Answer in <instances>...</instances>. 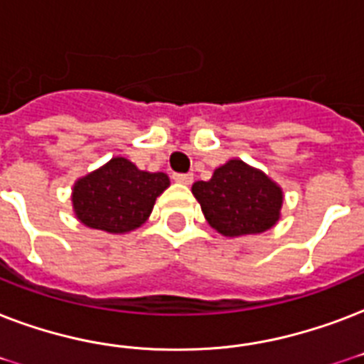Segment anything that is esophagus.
I'll return each mask as SVG.
<instances>
[{
	"mask_svg": "<svg viewBox=\"0 0 364 364\" xmlns=\"http://www.w3.org/2000/svg\"><path fill=\"white\" fill-rule=\"evenodd\" d=\"M173 181L177 183H183V185H191L193 183V176L191 173H173Z\"/></svg>",
	"mask_w": 364,
	"mask_h": 364,
	"instance_id": "obj_1",
	"label": "esophagus"
}]
</instances>
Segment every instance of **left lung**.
Returning a JSON list of instances; mask_svg holds the SVG:
<instances>
[{
	"label": "left lung",
	"mask_w": 364,
	"mask_h": 364,
	"mask_svg": "<svg viewBox=\"0 0 364 364\" xmlns=\"http://www.w3.org/2000/svg\"><path fill=\"white\" fill-rule=\"evenodd\" d=\"M193 194L210 227L228 238L260 234L279 221L282 188L243 160L219 166L210 181L194 183Z\"/></svg>",
	"instance_id": "8db88e82"
}]
</instances>
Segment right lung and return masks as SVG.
Returning <instances> with one entry per match:
<instances>
[{"instance_id": "obj_1", "label": "right lung", "mask_w": 364, "mask_h": 364, "mask_svg": "<svg viewBox=\"0 0 364 364\" xmlns=\"http://www.w3.org/2000/svg\"><path fill=\"white\" fill-rule=\"evenodd\" d=\"M168 187L170 179L162 171H143L128 159L115 156L73 185L71 202L85 227L124 234L147 221L154 200Z\"/></svg>"}]
</instances>
